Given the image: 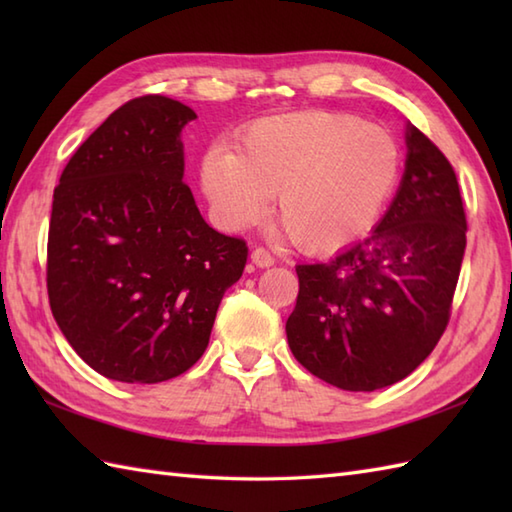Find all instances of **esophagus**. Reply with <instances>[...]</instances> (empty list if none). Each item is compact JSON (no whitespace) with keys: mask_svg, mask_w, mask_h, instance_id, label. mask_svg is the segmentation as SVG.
<instances>
[{"mask_svg":"<svg viewBox=\"0 0 512 512\" xmlns=\"http://www.w3.org/2000/svg\"><path fill=\"white\" fill-rule=\"evenodd\" d=\"M250 262H253L257 268H268V266L275 264V257L270 255L266 248L257 246V248L253 250V253H250Z\"/></svg>","mask_w":512,"mask_h":512,"instance_id":"1","label":"esophagus"}]
</instances>
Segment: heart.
I'll return each mask as SVG.
<instances>
[{
	"mask_svg": "<svg viewBox=\"0 0 512 512\" xmlns=\"http://www.w3.org/2000/svg\"><path fill=\"white\" fill-rule=\"evenodd\" d=\"M398 147L361 118L301 112L262 118L239 151L215 145L202 160V189L222 226L237 231L277 217L308 253H332L374 224L398 178Z\"/></svg>",
	"mask_w": 512,
	"mask_h": 512,
	"instance_id": "heart-1",
	"label": "heart"
}]
</instances>
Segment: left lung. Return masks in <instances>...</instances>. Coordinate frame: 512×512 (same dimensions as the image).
Returning <instances> with one entry per match:
<instances>
[{
  "label": "left lung",
  "mask_w": 512,
  "mask_h": 512,
  "mask_svg": "<svg viewBox=\"0 0 512 512\" xmlns=\"http://www.w3.org/2000/svg\"><path fill=\"white\" fill-rule=\"evenodd\" d=\"M394 202L358 244L297 266L288 345L310 374L345 391L409 376L447 330L466 248V215L451 162L407 125Z\"/></svg>",
  "instance_id": "1"
}]
</instances>
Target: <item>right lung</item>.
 Wrapping results in <instances>:
<instances>
[{"instance_id": "1", "label": "right lung", "mask_w": 512, "mask_h": 512, "mask_svg": "<svg viewBox=\"0 0 512 512\" xmlns=\"http://www.w3.org/2000/svg\"><path fill=\"white\" fill-rule=\"evenodd\" d=\"M195 112L147 94L74 151L52 198L48 299L94 372L154 385L198 363L248 248L213 231L182 182Z\"/></svg>"}]
</instances>
